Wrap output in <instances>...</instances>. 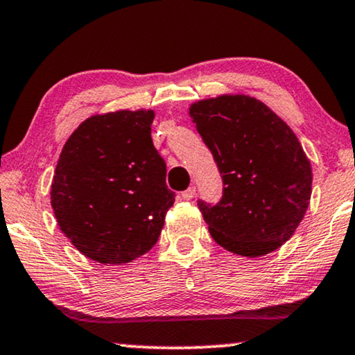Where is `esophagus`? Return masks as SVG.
<instances>
[{
  "label": "esophagus",
  "instance_id": "esophagus-1",
  "mask_svg": "<svg viewBox=\"0 0 355 355\" xmlns=\"http://www.w3.org/2000/svg\"><path fill=\"white\" fill-rule=\"evenodd\" d=\"M181 197L184 198V200H192V198L196 197V187L191 186L189 189H186V191L181 192Z\"/></svg>",
  "mask_w": 355,
  "mask_h": 355
}]
</instances>
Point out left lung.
I'll list each match as a JSON object with an SVG mask.
<instances>
[{
	"instance_id": "1",
	"label": "left lung",
	"mask_w": 355,
	"mask_h": 355,
	"mask_svg": "<svg viewBox=\"0 0 355 355\" xmlns=\"http://www.w3.org/2000/svg\"><path fill=\"white\" fill-rule=\"evenodd\" d=\"M189 113L223 179L220 202L198 200L213 239L250 259L279 249L302 221L312 193V168L295 134L245 95L197 101Z\"/></svg>"
}]
</instances>
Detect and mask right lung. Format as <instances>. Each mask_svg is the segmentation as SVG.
I'll use <instances>...</instances> for the list:
<instances>
[{
    "label": "right lung",
    "instance_id": "1",
    "mask_svg": "<svg viewBox=\"0 0 355 355\" xmlns=\"http://www.w3.org/2000/svg\"><path fill=\"white\" fill-rule=\"evenodd\" d=\"M155 113L92 116L62 147L51 182L61 231L80 254L123 265L157 244L176 193L152 142Z\"/></svg>",
    "mask_w": 355,
    "mask_h": 355
}]
</instances>
